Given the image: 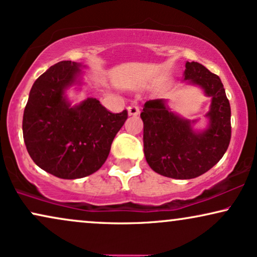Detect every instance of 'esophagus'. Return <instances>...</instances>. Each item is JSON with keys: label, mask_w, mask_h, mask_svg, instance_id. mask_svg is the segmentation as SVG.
<instances>
[{"label": "esophagus", "mask_w": 257, "mask_h": 257, "mask_svg": "<svg viewBox=\"0 0 257 257\" xmlns=\"http://www.w3.org/2000/svg\"><path fill=\"white\" fill-rule=\"evenodd\" d=\"M127 112L130 115H138L139 113V107L137 104H130L127 107Z\"/></svg>", "instance_id": "1"}]
</instances>
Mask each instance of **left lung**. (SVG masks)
I'll use <instances>...</instances> for the list:
<instances>
[{"instance_id":"obj_1","label":"left lung","mask_w":257,"mask_h":257,"mask_svg":"<svg viewBox=\"0 0 257 257\" xmlns=\"http://www.w3.org/2000/svg\"><path fill=\"white\" fill-rule=\"evenodd\" d=\"M185 80L200 85L212 97L206 131H193L191 122L173 113L163 100L147 101L141 113L148 164L161 175L180 180L194 179L216 166L231 139L230 102L219 76L200 63L187 62Z\"/></svg>"}]
</instances>
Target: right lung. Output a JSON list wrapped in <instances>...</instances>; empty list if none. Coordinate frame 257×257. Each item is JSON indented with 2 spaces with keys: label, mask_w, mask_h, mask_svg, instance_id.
<instances>
[{
  "label": "right lung",
  "mask_w": 257,
  "mask_h": 257,
  "mask_svg": "<svg viewBox=\"0 0 257 257\" xmlns=\"http://www.w3.org/2000/svg\"><path fill=\"white\" fill-rule=\"evenodd\" d=\"M80 64L63 61L32 85L24 110L22 132L33 162L61 179H81L106 162L127 110L112 113L99 100L70 107L64 89L76 81Z\"/></svg>",
  "instance_id": "obj_1"
}]
</instances>
